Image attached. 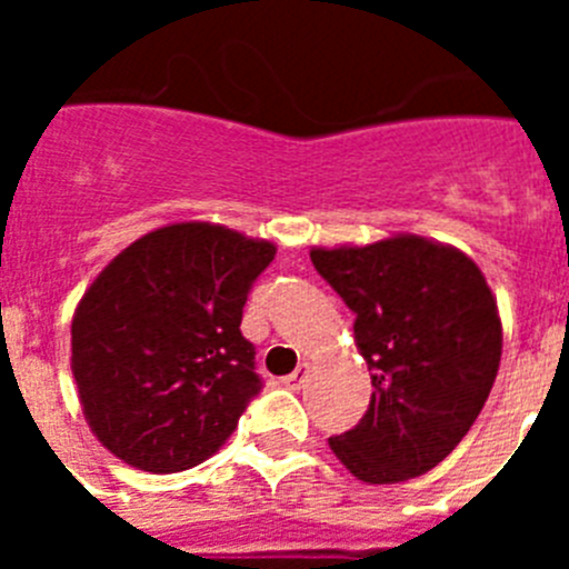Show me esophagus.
<instances>
[{"instance_id":"34e87169","label":"esophagus","mask_w":569,"mask_h":569,"mask_svg":"<svg viewBox=\"0 0 569 569\" xmlns=\"http://www.w3.org/2000/svg\"><path fill=\"white\" fill-rule=\"evenodd\" d=\"M308 376H310V365H299L293 370V373L281 379V385L288 387V390H299V387L305 385V381H308Z\"/></svg>"}]
</instances>
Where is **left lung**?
I'll return each instance as SVG.
<instances>
[{
	"mask_svg": "<svg viewBox=\"0 0 569 569\" xmlns=\"http://www.w3.org/2000/svg\"><path fill=\"white\" fill-rule=\"evenodd\" d=\"M356 313L373 396L359 425L328 439L367 485L433 470L479 419L501 361V316L479 264L453 244L393 233L310 250Z\"/></svg>",
	"mask_w": 569,
	"mask_h": 569,
	"instance_id": "8db88e82",
	"label": "left lung"
}]
</instances>
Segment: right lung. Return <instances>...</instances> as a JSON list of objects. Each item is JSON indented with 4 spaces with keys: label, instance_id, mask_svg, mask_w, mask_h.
Instances as JSON below:
<instances>
[{
    "label": "right lung",
    "instance_id": "obj_1",
    "mask_svg": "<svg viewBox=\"0 0 569 569\" xmlns=\"http://www.w3.org/2000/svg\"><path fill=\"white\" fill-rule=\"evenodd\" d=\"M276 244L213 222L136 239L73 310L70 370L93 436L136 470L202 465L261 390L241 336L250 284Z\"/></svg>",
    "mask_w": 569,
    "mask_h": 569
}]
</instances>
